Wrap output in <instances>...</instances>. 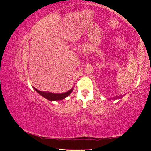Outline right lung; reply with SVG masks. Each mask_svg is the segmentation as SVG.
<instances>
[{"instance_id": "1", "label": "right lung", "mask_w": 151, "mask_h": 151, "mask_svg": "<svg viewBox=\"0 0 151 151\" xmlns=\"http://www.w3.org/2000/svg\"><path fill=\"white\" fill-rule=\"evenodd\" d=\"M34 89L37 91V92L40 94L42 95V96L44 98L48 99L50 101H56V100H62L63 99H64L67 96H68L72 91V89H70V91H67V92L65 93H62V94H54V93H47V92H43V91H41L40 90H38L37 89H36L34 88Z\"/></svg>"}]
</instances>
